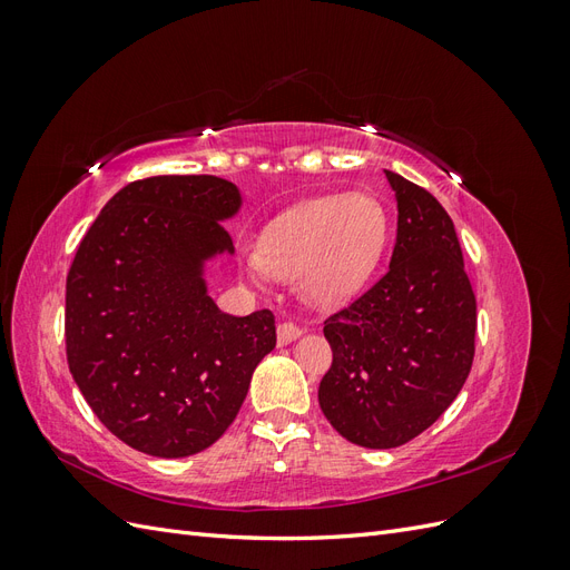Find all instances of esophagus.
Here are the masks:
<instances>
[{"label": "esophagus", "mask_w": 570, "mask_h": 570, "mask_svg": "<svg viewBox=\"0 0 570 570\" xmlns=\"http://www.w3.org/2000/svg\"><path fill=\"white\" fill-rule=\"evenodd\" d=\"M299 335H302V327H299V325L289 323V321L278 323V344H289V342H295Z\"/></svg>", "instance_id": "esophagus-1"}]
</instances>
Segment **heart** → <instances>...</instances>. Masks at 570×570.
<instances>
[{
	"label": "heart",
	"mask_w": 570,
	"mask_h": 570,
	"mask_svg": "<svg viewBox=\"0 0 570 570\" xmlns=\"http://www.w3.org/2000/svg\"><path fill=\"white\" fill-rule=\"evenodd\" d=\"M387 212L373 195L356 193L304 204L262 235L256 262L278 278H297L302 297L318 306L350 299L381 262Z\"/></svg>",
	"instance_id": "1"
}]
</instances>
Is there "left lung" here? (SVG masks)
<instances>
[{
  "label": "left lung",
  "mask_w": 570,
  "mask_h": 570,
  "mask_svg": "<svg viewBox=\"0 0 570 570\" xmlns=\"http://www.w3.org/2000/svg\"><path fill=\"white\" fill-rule=\"evenodd\" d=\"M396 195L390 268L325 318L333 364L318 387L342 438L392 450L433 425L461 392L475 354V295L454 223L425 187L385 170Z\"/></svg>",
  "instance_id": "obj_1"
}]
</instances>
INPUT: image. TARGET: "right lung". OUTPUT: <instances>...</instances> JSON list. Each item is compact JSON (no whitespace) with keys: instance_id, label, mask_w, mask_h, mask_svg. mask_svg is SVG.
<instances>
[{"instance_id":"1","label":"right lung","mask_w":570,"mask_h":570,"mask_svg":"<svg viewBox=\"0 0 570 570\" xmlns=\"http://www.w3.org/2000/svg\"><path fill=\"white\" fill-rule=\"evenodd\" d=\"M239 193L216 176H151L107 202L66 278V358L85 402L137 452L212 446L275 347V316L223 314L202 262L233 252Z\"/></svg>"}]
</instances>
